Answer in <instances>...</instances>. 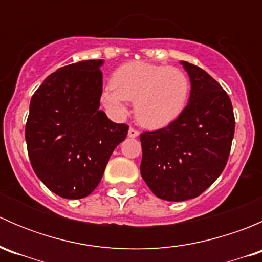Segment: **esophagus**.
Segmentation results:
<instances>
[{
	"label": "esophagus",
	"instance_id": "1",
	"mask_svg": "<svg viewBox=\"0 0 262 262\" xmlns=\"http://www.w3.org/2000/svg\"><path fill=\"white\" fill-rule=\"evenodd\" d=\"M139 136V132L134 128H129L128 130V137L129 138H136V137Z\"/></svg>",
	"mask_w": 262,
	"mask_h": 262
}]
</instances>
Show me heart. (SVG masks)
Listing matches in <instances>:
<instances>
[{"label":"heart","instance_id":"b5f03b06","mask_svg":"<svg viewBox=\"0 0 262 262\" xmlns=\"http://www.w3.org/2000/svg\"><path fill=\"white\" fill-rule=\"evenodd\" d=\"M190 96V80L180 68L129 62L112 76L101 100L112 114L125 113V101H134V115L146 128L158 129L180 118Z\"/></svg>","mask_w":262,"mask_h":262}]
</instances>
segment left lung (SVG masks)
Masks as SVG:
<instances>
[{
  "label": "left lung",
  "mask_w": 262,
  "mask_h": 262,
  "mask_svg": "<svg viewBox=\"0 0 262 262\" xmlns=\"http://www.w3.org/2000/svg\"><path fill=\"white\" fill-rule=\"evenodd\" d=\"M191 83L189 102L170 125L141 134V175L167 202L199 196L226 167L234 136L231 99L212 76L181 62Z\"/></svg>",
  "instance_id": "left-lung-1"
}]
</instances>
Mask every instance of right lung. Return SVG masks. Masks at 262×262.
<instances>
[{"label": "right lung", "instance_id": "obj_1", "mask_svg": "<svg viewBox=\"0 0 262 262\" xmlns=\"http://www.w3.org/2000/svg\"><path fill=\"white\" fill-rule=\"evenodd\" d=\"M102 59L81 60L49 75L33 95L25 139L34 172L66 199H82L101 180L128 125L100 110Z\"/></svg>", "mask_w": 262, "mask_h": 262}]
</instances>
